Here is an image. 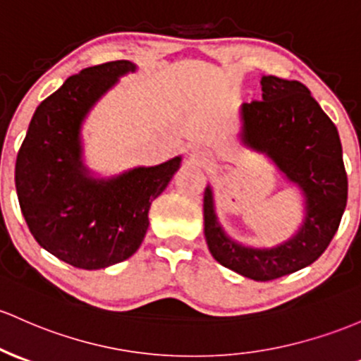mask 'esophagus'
<instances>
[{"label": "esophagus", "mask_w": 361, "mask_h": 361, "mask_svg": "<svg viewBox=\"0 0 361 361\" xmlns=\"http://www.w3.org/2000/svg\"><path fill=\"white\" fill-rule=\"evenodd\" d=\"M192 157H193V159L199 161V162H205V161H209V154L200 152V150H193V152H192Z\"/></svg>", "instance_id": "esophagus-1"}]
</instances>
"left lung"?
Wrapping results in <instances>:
<instances>
[{
    "label": "left lung",
    "instance_id": "left-lung-1",
    "mask_svg": "<svg viewBox=\"0 0 361 361\" xmlns=\"http://www.w3.org/2000/svg\"><path fill=\"white\" fill-rule=\"evenodd\" d=\"M262 101L241 104V142L262 152L305 195V221L272 248L245 247L221 228L211 187L204 192V233L212 257L253 281H272L315 262L338 231L348 176L338 128L298 80L264 75Z\"/></svg>",
    "mask_w": 361,
    "mask_h": 361
}]
</instances>
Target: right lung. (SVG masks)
Masks as SVG:
<instances>
[{"instance_id": "obj_1", "label": "right lung", "mask_w": 361, "mask_h": 361, "mask_svg": "<svg viewBox=\"0 0 361 361\" xmlns=\"http://www.w3.org/2000/svg\"><path fill=\"white\" fill-rule=\"evenodd\" d=\"M137 66L126 59L89 66L66 78L35 109L15 164L25 223L44 250L78 269H104L138 250L149 209L181 157L133 168L108 180L89 176L80 128L92 106Z\"/></svg>"}]
</instances>
